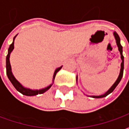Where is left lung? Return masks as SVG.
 I'll list each match as a JSON object with an SVG mask.
<instances>
[{"label":"left lung","instance_id":"obj_1","mask_svg":"<svg viewBox=\"0 0 129 129\" xmlns=\"http://www.w3.org/2000/svg\"><path fill=\"white\" fill-rule=\"evenodd\" d=\"M113 35L115 39V41H116V43L117 47H118V50L119 51V53H120V55H121V59H122V63H121V68H120V72H119V76L117 79V80L115 81V82L113 84V86L109 88V89L106 91V92L103 94V95H91L90 97H93V98H102V97H104L106 96H107L108 95H109L110 93L113 92L114 90V89L116 88V86L118 85L121 79L122 78V76H123V72H124V56H123V54H122V46L120 44V39H119V37L118 34H117L116 32H113Z\"/></svg>","mask_w":129,"mask_h":129}]
</instances>
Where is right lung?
<instances>
[{
  "mask_svg": "<svg viewBox=\"0 0 129 129\" xmlns=\"http://www.w3.org/2000/svg\"><path fill=\"white\" fill-rule=\"evenodd\" d=\"M17 35H18V34H16L15 37H14V39H13V42L10 45V47H9V49H8V54H7V57H6V72H7V77L10 79V81H11V83L12 84V85L14 86V88H15L17 90L18 92H21V94H23V95H26V96H34V95H39V94H43V93H44L45 92H46L48 90L50 89V87L52 86L56 73H58L59 70H61V68H62V66L61 67L57 68L56 70H55L53 75V78H52V84H51L50 85H49L48 86L39 90H32L30 89V88H28L24 87L23 86V85H22V84L15 78V77L13 75L12 72V67H11V65H10V54H11V52H12L13 50H14V40H15V38L16 37Z\"/></svg>",
  "mask_w": 129,
  "mask_h": 129,
  "instance_id": "add662e5",
  "label": "right lung"
}]
</instances>
